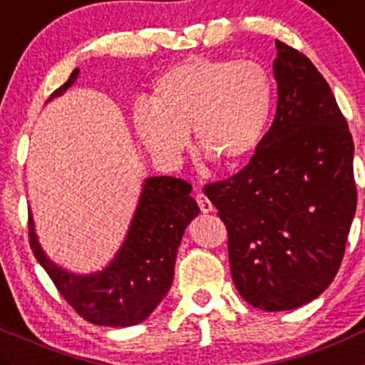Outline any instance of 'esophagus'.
<instances>
[{
	"mask_svg": "<svg viewBox=\"0 0 365 365\" xmlns=\"http://www.w3.org/2000/svg\"><path fill=\"white\" fill-rule=\"evenodd\" d=\"M195 199H197V204H199V207H200V211H202V213H211V211L215 210L213 204H211V200L207 199L204 193H197Z\"/></svg>",
	"mask_w": 365,
	"mask_h": 365,
	"instance_id": "esophagus-1",
	"label": "esophagus"
}]
</instances>
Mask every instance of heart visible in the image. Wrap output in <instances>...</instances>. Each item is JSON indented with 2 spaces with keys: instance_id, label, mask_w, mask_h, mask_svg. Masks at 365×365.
Wrapping results in <instances>:
<instances>
[{
  "instance_id": "b5f03b06",
  "label": "heart",
  "mask_w": 365,
  "mask_h": 365,
  "mask_svg": "<svg viewBox=\"0 0 365 365\" xmlns=\"http://www.w3.org/2000/svg\"><path fill=\"white\" fill-rule=\"evenodd\" d=\"M272 107L274 81L263 64L193 55L155 78L148 106L134 109V127L158 158H179L192 133L202 158L237 168L262 145Z\"/></svg>"
}]
</instances>
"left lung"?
<instances>
[{
	"label": "left lung",
	"instance_id": "1",
	"mask_svg": "<svg viewBox=\"0 0 365 365\" xmlns=\"http://www.w3.org/2000/svg\"><path fill=\"white\" fill-rule=\"evenodd\" d=\"M276 116L249 165L206 185L227 227L232 283L252 307L294 310L335 277L356 210L346 118L310 58L276 41Z\"/></svg>",
	"mask_w": 365,
	"mask_h": 365
}]
</instances>
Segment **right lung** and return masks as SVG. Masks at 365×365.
<instances>
[{"instance_id": "obj_1", "label": "right lung", "mask_w": 365, "mask_h": 365, "mask_svg": "<svg viewBox=\"0 0 365 365\" xmlns=\"http://www.w3.org/2000/svg\"><path fill=\"white\" fill-rule=\"evenodd\" d=\"M76 78L78 68L48 102L64 95ZM190 192L192 185L175 177L145 179L127 237L109 265L98 272L75 274L51 262L37 240L32 213L30 247L61 296L86 321L113 328L140 324L168 294L185 229L200 213Z\"/></svg>"}]
</instances>
